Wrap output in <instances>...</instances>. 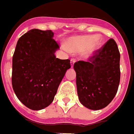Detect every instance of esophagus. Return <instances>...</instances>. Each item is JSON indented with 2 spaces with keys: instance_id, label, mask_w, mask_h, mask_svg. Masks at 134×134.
Returning a JSON list of instances; mask_svg holds the SVG:
<instances>
[{
  "instance_id": "obj_1",
  "label": "esophagus",
  "mask_w": 134,
  "mask_h": 134,
  "mask_svg": "<svg viewBox=\"0 0 134 134\" xmlns=\"http://www.w3.org/2000/svg\"><path fill=\"white\" fill-rule=\"evenodd\" d=\"M75 61H76V59L75 58H71V67H73V66H74V64Z\"/></svg>"
}]
</instances>
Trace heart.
<instances>
[{
    "label": "heart",
    "mask_w": 134,
    "mask_h": 134,
    "mask_svg": "<svg viewBox=\"0 0 134 134\" xmlns=\"http://www.w3.org/2000/svg\"><path fill=\"white\" fill-rule=\"evenodd\" d=\"M103 41L98 36H82L73 37L67 41V49L71 52H81L85 58H90L100 49Z\"/></svg>",
    "instance_id": "b5f03b06"
}]
</instances>
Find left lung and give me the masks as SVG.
Returning <instances> with one entry per match:
<instances>
[{"label":"left lung","instance_id":"obj_1","mask_svg":"<svg viewBox=\"0 0 134 134\" xmlns=\"http://www.w3.org/2000/svg\"><path fill=\"white\" fill-rule=\"evenodd\" d=\"M120 58L116 41L111 38L87 62L75 63L77 92L82 105L98 110L111 102L120 83Z\"/></svg>","mask_w":134,"mask_h":134}]
</instances>
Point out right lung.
<instances>
[{"mask_svg":"<svg viewBox=\"0 0 134 134\" xmlns=\"http://www.w3.org/2000/svg\"><path fill=\"white\" fill-rule=\"evenodd\" d=\"M52 30L33 29L18 39L12 58L13 90L19 100L32 110H41L53 102L69 59L55 56L59 45Z\"/></svg>","mask_w":134,"mask_h":134,"instance_id":"right-lung-1","label":"right lung"}]
</instances>
